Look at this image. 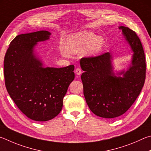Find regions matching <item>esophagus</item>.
I'll return each mask as SVG.
<instances>
[{"mask_svg":"<svg viewBox=\"0 0 151 151\" xmlns=\"http://www.w3.org/2000/svg\"><path fill=\"white\" fill-rule=\"evenodd\" d=\"M75 72H76V73L77 74V75H80V74L81 73V68H77L75 70Z\"/></svg>","mask_w":151,"mask_h":151,"instance_id":"esophagus-1","label":"esophagus"}]
</instances>
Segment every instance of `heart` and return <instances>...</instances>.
<instances>
[{"label":"heart","instance_id":"b5f03b06","mask_svg":"<svg viewBox=\"0 0 151 151\" xmlns=\"http://www.w3.org/2000/svg\"><path fill=\"white\" fill-rule=\"evenodd\" d=\"M104 44L101 37L96 36L91 32L85 31L73 34L69 40L68 46L71 51L78 52L87 47L89 54L94 55L100 52Z\"/></svg>","mask_w":151,"mask_h":151}]
</instances>
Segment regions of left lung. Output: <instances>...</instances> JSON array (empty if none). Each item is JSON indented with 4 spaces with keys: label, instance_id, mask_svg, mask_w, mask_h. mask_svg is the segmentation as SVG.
Listing matches in <instances>:
<instances>
[{
    "label": "left lung",
    "instance_id": "obj_1",
    "mask_svg": "<svg viewBox=\"0 0 151 151\" xmlns=\"http://www.w3.org/2000/svg\"><path fill=\"white\" fill-rule=\"evenodd\" d=\"M134 54L132 64L123 77L113 72L109 52L97 56L84 57L80 65L84 73L81 76L83 95L89 109L95 115L115 118L125 113L141 93L146 78V63L141 42L135 32L120 26Z\"/></svg>",
    "mask_w": 151,
    "mask_h": 151
}]
</instances>
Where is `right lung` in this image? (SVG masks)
Listing matches in <instances>:
<instances>
[{"instance_id":"right-lung-1","label":"right lung","mask_w":151,"mask_h":151,"mask_svg":"<svg viewBox=\"0 0 151 151\" xmlns=\"http://www.w3.org/2000/svg\"><path fill=\"white\" fill-rule=\"evenodd\" d=\"M50 34L41 30L18 35L4 56L8 93L26 117L36 121H48L59 114L63 97L75 78L73 65L44 68L34 55L37 42L48 40Z\"/></svg>"}]
</instances>
